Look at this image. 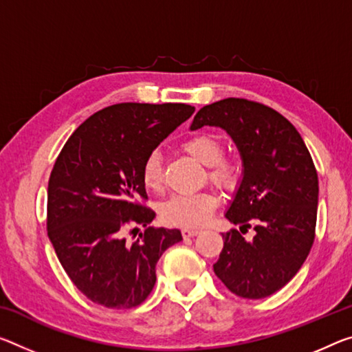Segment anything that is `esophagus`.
<instances>
[{
  "label": "esophagus",
  "mask_w": 352,
  "mask_h": 352,
  "mask_svg": "<svg viewBox=\"0 0 352 352\" xmlns=\"http://www.w3.org/2000/svg\"><path fill=\"white\" fill-rule=\"evenodd\" d=\"M197 233H200V230H197V228H183V230H182V235H183V238H191V236H196Z\"/></svg>",
  "instance_id": "esophagus-1"
}]
</instances>
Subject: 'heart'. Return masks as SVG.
I'll use <instances>...</instances> for the list:
<instances>
[{
  "label": "heart",
  "mask_w": 352,
  "mask_h": 352,
  "mask_svg": "<svg viewBox=\"0 0 352 352\" xmlns=\"http://www.w3.org/2000/svg\"><path fill=\"white\" fill-rule=\"evenodd\" d=\"M183 150L204 166H208L210 180L217 186L233 188L239 180L235 161L224 156V144L213 133H197L182 144ZM142 183L148 191L158 192L163 188V164L158 152H152L142 163ZM217 206V200L210 192L177 194L161 205L163 221L170 226L194 228L210 221Z\"/></svg>",
  "instance_id": "obj_1"
}]
</instances>
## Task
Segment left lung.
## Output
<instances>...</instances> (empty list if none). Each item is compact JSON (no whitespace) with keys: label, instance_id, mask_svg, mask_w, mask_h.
<instances>
[{"label":"left lung","instance_id":"left-lung-1","mask_svg":"<svg viewBox=\"0 0 352 352\" xmlns=\"http://www.w3.org/2000/svg\"><path fill=\"white\" fill-rule=\"evenodd\" d=\"M219 126L236 144L243 180L226 217L214 274L239 298L261 299L283 288L304 265L315 239L318 174L292 122L270 106L224 98L204 106L191 130ZM254 226L249 242L242 235Z\"/></svg>","mask_w":352,"mask_h":352}]
</instances>
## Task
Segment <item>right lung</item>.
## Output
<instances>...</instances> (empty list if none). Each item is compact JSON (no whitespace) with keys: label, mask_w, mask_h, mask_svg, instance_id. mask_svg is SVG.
Instances as JSON below:
<instances>
[{"label":"right lung","mask_w":352,"mask_h":352,"mask_svg":"<svg viewBox=\"0 0 352 352\" xmlns=\"http://www.w3.org/2000/svg\"><path fill=\"white\" fill-rule=\"evenodd\" d=\"M194 111L185 103L108 106L60 150L48 182V238L67 276L92 302L142 304L155 287L160 256L182 241L177 228L148 227L155 211L142 205L141 172L147 155ZM135 225L146 230L128 243L124 233Z\"/></svg>","instance_id":"add662e5"}]
</instances>
